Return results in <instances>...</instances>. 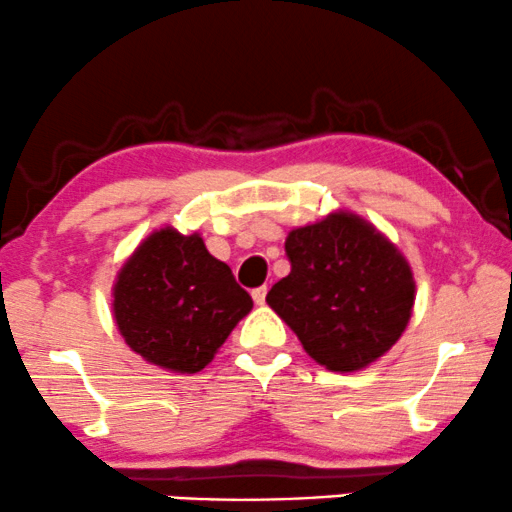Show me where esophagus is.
I'll return each mask as SVG.
<instances>
[{
	"mask_svg": "<svg viewBox=\"0 0 512 512\" xmlns=\"http://www.w3.org/2000/svg\"><path fill=\"white\" fill-rule=\"evenodd\" d=\"M266 294H268V287L261 285L256 287V290H251V297H254L256 304H266Z\"/></svg>",
	"mask_w": 512,
	"mask_h": 512,
	"instance_id": "esophagus-1",
	"label": "esophagus"
}]
</instances>
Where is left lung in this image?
<instances>
[{
	"mask_svg": "<svg viewBox=\"0 0 512 512\" xmlns=\"http://www.w3.org/2000/svg\"><path fill=\"white\" fill-rule=\"evenodd\" d=\"M290 275L266 302L330 371H357L388 352L410 321L414 282L400 251L347 213L292 230Z\"/></svg>",
	"mask_w": 512,
	"mask_h": 512,
	"instance_id": "8db88e82",
	"label": "left lung"
}]
</instances>
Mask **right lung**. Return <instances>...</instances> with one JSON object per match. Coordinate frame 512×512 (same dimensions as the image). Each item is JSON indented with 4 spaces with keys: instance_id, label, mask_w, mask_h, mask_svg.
<instances>
[{
    "instance_id": "obj_1",
    "label": "right lung",
    "mask_w": 512,
    "mask_h": 512,
    "mask_svg": "<svg viewBox=\"0 0 512 512\" xmlns=\"http://www.w3.org/2000/svg\"><path fill=\"white\" fill-rule=\"evenodd\" d=\"M249 292L198 234L160 230L136 249L114 285V318L148 362L196 374L251 311Z\"/></svg>"
}]
</instances>
